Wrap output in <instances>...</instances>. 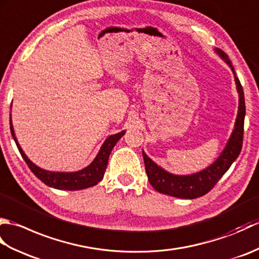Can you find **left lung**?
I'll return each mask as SVG.
<instances>
[{
  "instance_id": "8db88e82",
  "label": "left lung",
  "mask_w": 259,
  "mask_h": 259,
  "mask_svg": "<svg viewBox=\"0 0 259 259\" xmlns=\"http://www.w3.org/2000/svg\"><path fill=\"white\" fill-rule=\"evenodd\" d=\"M216 52L229 65L230 69L233 70L236 81V88H237L239 95L238 113L237 118H236L233 134L230 136L222 155L217 158L216 161L210 164L208 168L203 169L202 171L188 176H178L166 171L161 167H159L157 163L153 162L142 151L148 180H149V183L153 188L157 191L161 192V194L177 198H184V199H195L197 197L206 195L207 192H209V190L213 188V186L223 177L225 172L232 166V163L237 159L240 153L241 147H243L244 120L246 113L243 87L240 84L239 79L236 76L232 61L229 60L227 54L221 50V49H216Z\"/></svg>"
}]
</instances>
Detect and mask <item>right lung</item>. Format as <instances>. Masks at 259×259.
Masks as SVG:
<instances>
[{
    "label": "right lung",
    "instance_id": "right-lung-1",
    "mask_svg": "<svg viewBox=\"0 0 259 259\" xmlns=\"http://www.w3.org/2000/svg\"><path fill=\"white\" fill-rule=\"evenodd\" d=\"M10 129L16 144V147H18V149L21 153V156L24 159V161L26 162L27 166H29V168L31 169V171L47 186L52 187V188H56V189H60V190H81V189L89 188V187L95 186L99 183V181H101L103 178L104 171H106L107 169L108 159H109L110 153H111L112 148L115 146V144H117L119 139L125 133L123 130L119 134L108 137L106 141H104V144L102 145L100 151H99L97 157L95 158V160H93L88 167L75 172H54V171H48V170L41 169L26 157L23 150H22V148L20 147L18 140H16L14 129L12 125V120L11 119H10Z\"/></svg>",
    "mask_w": 259,
    "mask_h": 259
}]
</instances>
